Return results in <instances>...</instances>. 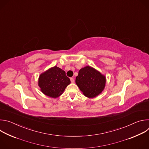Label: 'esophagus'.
<instances>
[{
	"label": "esophagus",
	"instance_id": "obj_1",
	"mask_svg": "<svg viewBox=\"0 0 149 149\" xmlns=\"http://www.w3.org/2000/svg\"><path fill=\"white\" fill-rule=\"evenodd\" d=\"M70 80H71V82L72 83L74 82V79L73 78H70Z\"/></svg>",
	"mask_w": 149,
	"mask_h": 149
}]
</instances>
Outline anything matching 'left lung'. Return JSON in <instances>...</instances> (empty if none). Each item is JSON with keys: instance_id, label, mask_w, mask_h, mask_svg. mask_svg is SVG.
Masks as SVG:
<instances>
[{"instance_id": "obj_1", "label": "left lung", "mask_w": 149, "mask_h": 149, "mask_svg": "<svg viewBox=\"0 0 149 149\" xmlns=\"http://www.w3.org/2000/svg\"><path fill=\"white\" fill-rule=\"evenodd\" d=\"M75 82L83 94L90 98L98 95L105 86V77L94 68L87 66L81 68Z\"/></svg>"}]
</instances>
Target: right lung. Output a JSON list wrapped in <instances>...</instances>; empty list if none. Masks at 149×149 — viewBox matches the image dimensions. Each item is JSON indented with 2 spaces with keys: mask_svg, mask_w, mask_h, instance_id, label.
I'll list each match as a JSON object with an SVG mask.
<instances>
[{
  "mask_svg": "<svg viewBox=\"0 0 149 149\" xmlns=\"http://www.w3.org/2000/svg\"><path fill=\"white\" fill-rule=\"evenodd\" d=\"M70 83L65 72L56 66L42 73L38 79L42 93L51 98L59 97Z\"/></svg>",
  "mask_w": 149,
  "mask_h": 149,
  "instance_id": "add662e5",
  "label": "right lung"
}]
</instances>
